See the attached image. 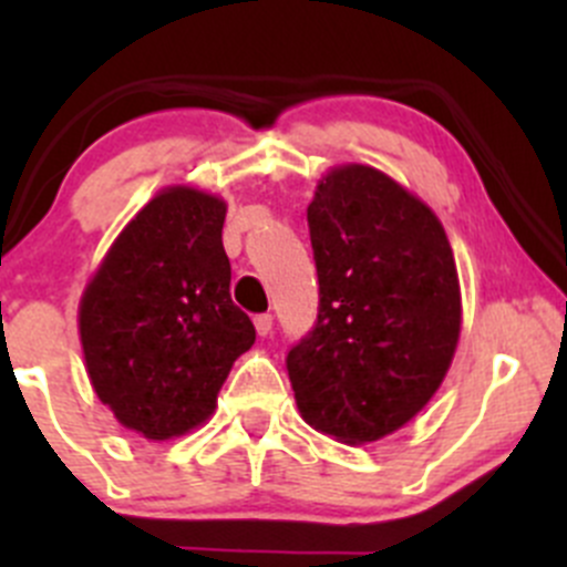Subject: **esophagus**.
<instances>
[{
    "label": "esophagus",
    "instance_id": "obj_1",
    "mask_svg": "<svg viewBox=\"0 0 567 567\" xmlns=\"http://www.w3.org/2000/svg\"><path fill=\"white\" fill-rule=\"evenodd\" d=\"M255 329H257V334H260V337L271 334L274 318L268 316V312H260V316H255Z\"/></svg>",
    "mask_w": 567,
    "mask_h": 567
}]
</instances>
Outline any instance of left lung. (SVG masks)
Returning a JSON list of instances; mask_svg holds the SVG:
<instances>
[{
    "label": "left lung",
    "instance_id": "1",
    "mask_svg": "<svg viewBox=\"0 0 567 567\" xmlns=\"http://www.w3.org/2000/svg\"><path fill=\"white\" fill-rule=\"evenodd\" d=\"M318 320L288 351L301 416L375 442L442 384L461 334V290L442 221L373 167L323 177L307 208Z\"/></svg>",
    "mask_w": 567,
    "mask_h": 567
}]
</instances>
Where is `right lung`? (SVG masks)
<instances>
[{"mask_svg":"<svg viewBox=\"0 0 567 567\" xmlns=\"http://www.w3.org/2000/svg\"><path fill=\"white\" fill-rule=\"evenodd\" d=\"M227 205L175 186L128 221L79 307L84 362L101 400L145 439L208 420L255 326L230 299Z\"/></svg>","mask_w":567,"mask_h":567,"instance_id":"right-lung-1","label":"right lung"}]
</instances>
